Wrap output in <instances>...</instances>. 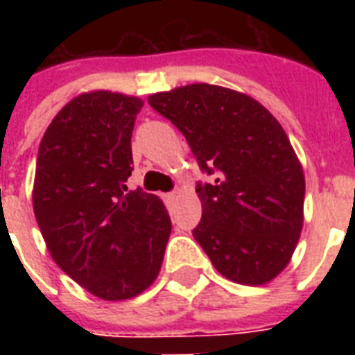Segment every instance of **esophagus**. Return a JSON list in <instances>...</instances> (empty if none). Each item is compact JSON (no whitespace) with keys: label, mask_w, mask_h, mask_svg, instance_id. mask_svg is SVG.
I'll return each mask as SVG.
<instances>
[{"label":"esophagus","mask_w":355,"mask_h":355,"mask_svg":"<svg viewBox=\"0 0 355 355\" xmlns=\"http://www.w3.org/2000/svg\"><path fill=\"white\" fill-rule=\"evenodd\" d=\"M177 199V193H175V191H171V193H166L164 195V200H166L167 205H171L173 200Z\"/></svg>","instance_id":"1"}]
</instances>
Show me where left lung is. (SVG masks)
I'll return each instance as SVG.
<instances>
[{"label":"left lung","instance_id":"8db88e82","mask_svg":"<svg viewBox=\"0 0 355 355\" xmlns=\"http://www.w3.org/2000/svg\"><path fill=\"white\" fill-rule=\"evenodd\" d=\"M188 139L200 171L193 237L228 280L261 286L284 270L302 230V166L275 116L252 97L189 85L149 97Z\"/></svg>","mask_w":355,"mask_h":355}]
</instances>
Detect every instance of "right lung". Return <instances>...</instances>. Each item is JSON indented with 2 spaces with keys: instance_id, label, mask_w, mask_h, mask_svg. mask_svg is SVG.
<instances>
[{
  "instance_id": "obj_1",
  "label": "right lung",
  "mask_w": 355,
  "mask_h": 355,
  "mask_svg": "<svg viewBox=\"0 0 355 355\" xmlns=\"http://www.w3.org/2000/svg\"><path fill=\"white\" fill-rule=\"evenodd\" d=\"M138 97L92 92L55 116L36 158L33 208L47 250L79 286L125 300L160 272L171 219L156 195L128 191Z\"/></svg>"
}]
</instances>
